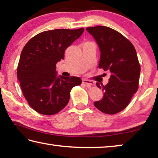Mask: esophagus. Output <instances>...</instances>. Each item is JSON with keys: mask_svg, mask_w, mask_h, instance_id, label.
Wrapping results in <instances>:
<instances>
[{"mask_svg": "<svg viewBox=\"0 0 158 158\" xmlns=\"http://www.w3.org/2000/svg\"><path fill=\"white\" fill-rule=\"evenodd\" d=\"M82 83L86 85V86L90 87V85H94V82L92 81H90V80H87V79H83L82 80Z\"/></svg>", "mask_w": 158, "mask_h": 158, "instance_id": "obj_1", "label": "esophagus"}]
</instances>
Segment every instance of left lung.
<instances>
[{"mask_svg": "<svg viewBox=\"0 0 158 158\" xmlns=\"http://www.w3.org/2000/svg\"><path fill=\"white\" fill-rule=\"evenodd\" d=\"M86 30L100 48L99 68L111 73L107 84H96L104 96L94 105L105 114H117L129 105L138 90L141 68L135 48L126 37L109 27L98 26Z\"/></svg>", "mask_w": 158, "mask_h": 158, "instance_id": "obj_1", "label": "left lung"}]
</instances>
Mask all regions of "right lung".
Masks as SVG:
<instances>
[{
  "instance_id": "add662e5",
  "label": "right lung",
  "mask_w": 158,
  "mask_h": 158,
  "mask_svg": "<svg viewBox=\"0 0 158 158\" xmlns=\"http://www.w3.org/2000/svg\"><path fill=\"white\" fill-rule=\"evenodd\" d=\"M84 28L56 29L36 35L21 52L17 78L26 100L44 115H53L68 105L72 89L81 84L77 77L57 76L56 65L65 49L81 35Z\"/></svg>"
}]
</instances>
